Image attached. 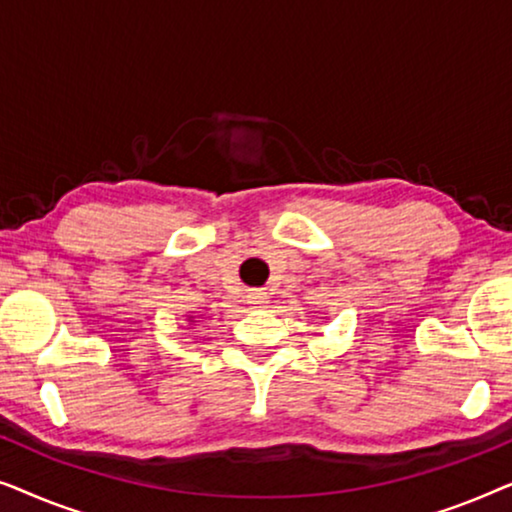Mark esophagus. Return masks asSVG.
Segmentation results:
<instances>
[{
  "mask_svg": "<svg viewBox=\"0 0 512 512\" xmlns=\"http://www.w3.org/2000/svg\"><path fill=\"white\" fill-rule=\"evenodd\" d=\"M247 303L254 307V310H261V307H265V303H268V296H265V291L254 289V291H249Z\"/></svg>",
  "mask_w": 512,
  "mask_h": 512,
  "instance_id": "34e87169",
  "label": "esophagus"
}]
</instances>
